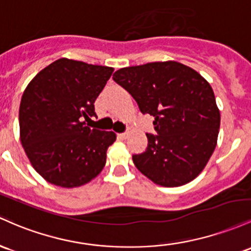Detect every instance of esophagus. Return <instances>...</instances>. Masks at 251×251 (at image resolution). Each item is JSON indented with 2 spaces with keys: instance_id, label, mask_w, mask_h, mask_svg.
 <instances>
[{
  "instance_id": "esophagus-1",
  "label": "esophagus",
  "mask_w": 251,
  "mask_h": 251,
  "mask_svg": "<svg viewBox=\"0 0 251 251\" xmlns=\"http://www.w3.org/2000/svg\"><path fill=\"white\" fill-rule=\"evenodd\" d=\"M118 137H120L121 140H126V137H128V133H121V134H118Z\"/></svg>"
}]
</instances>
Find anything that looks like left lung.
<instances>
[{
    "mask_svg": "<svg viewBox=\"0 0 251 251\" xmlns=\"http://www.w3.org/2000/svg\"><path fill=\"white\" fill-rule=\"evenodd\" d=\"M142 114L154 117L157 135L133 161L160 186L178 187L204 170L217 145L221 114L215 94L198 72L176 61H157L117 70L112 75Z\"/></svg>",
    "mask_w": 251,
    "mask_h": 251,
    "instance_id": "obj_1",
    "label": "left lung"
}]
</instances>
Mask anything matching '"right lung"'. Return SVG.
<instances>
[{
	"label": "right lung",
	"mask_w": 251,
	"mask_h": 251,
	"mask_svg": "<svg viewBox=\"0 0 251 251\" xmlns=\"http://www.w3.org/2000/svg\"><path fill=\"white\" fill-rule=\"evenodd\" d=\"M114 69L61 58L28 84L19 110L20 140L34 170L60 187L88 184L103 170L114 131L91 129L95 100Z\"/></svg>",
	"instance_id": "right-lung-1"
}]
</instances>
